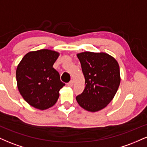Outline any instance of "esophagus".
I'll list each match as a JSON object with an SVG mask.
<instances>
[{
    "label": "esophagus",
    "mask_w": 147,
    "mask_h": 147,
    "mask_svg": "<svg viewBox=\"0 0 147 147\" xmlns=\"http://www.w3.org/2000/svg\"><path fill=\"white\" fill-rule=\"evenodd\" d=\"M68 86L70 87H72V86H73V81L71 80L70 82H69V83H68Z\"/></svg>",
    "instance_id": "esophagus-1"
}]
</instances>
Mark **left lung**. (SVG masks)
<instances>
[{
    "label": "left lung",
    "instance_id": "obj_1",
    "mask_svg": "<svg viewBox=\"0 0 147 147\" xmlns=\"http://www.w3.org/2000/svg\"><path fill=\"white\" fill-rule=\"evenodd\" d=\"M85 77V88L76 97L79 105L90 112L104 109L115 95L120 84L117 61L105 52H84L77 55Z\"/></svg>",
    "mask_w": 147,
    "mask_h": 147
}]
</instances>
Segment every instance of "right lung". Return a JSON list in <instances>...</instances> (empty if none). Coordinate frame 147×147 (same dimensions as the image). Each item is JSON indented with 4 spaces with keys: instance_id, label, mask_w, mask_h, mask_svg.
Returning a JSON list of instances; mask_svg holds the SVG:
<instances>
[{
    "instance_id": "obj_1",
    "label": "right lung",
    "mask_w": 147,
    "mask_h": 147,
    "mask_svg": "<svg viewBox=\"0 0 147 147\" xmlns=\"http://www.w3.org/2000/svg\"><path fill=\"white\" fill-rule=\"evenodd\" d=\"M60 54L43 50L27 53L18 63L16 76L18 89L30 106L45 110L56 104L59 90L65 86L53 68Z\"/></svg>"
}]
</instances>
